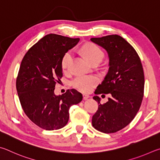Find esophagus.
Returning a JSON list of instances; mask_svg holds the SVG:
<instances>
[{"label":"esophagus","instance_id":"esophagus-1","mask_svg":"<svg viewBox=\"0 0 160 160\" xmlns=\"http://www.w3.org/2000/svg\"><path fill=\"white\" fill-rule=\"evenodd\" d=\"M90 96H88V95H86V94H83V100H87L88 98H89Z\"/></svg>","mask_w":160,"mask_h":160}]
</instances>
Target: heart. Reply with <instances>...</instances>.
Masks as SVG:
<instances>
[{
    "instance_id": "b5f03b06",
    "label": "heart",
    "mask_w": 160,
    "mask_h": 160,
    "mask_svg": "<svg viewBox=\"0 0 160 160\" xmlns=\"http://www.w3.org/2000/svg\"><path fill=\"white\" fill-rule=\"evenodd\" d=\"M81 52L88 59L92 64L99 63L104 57V52L100 48L93 43H87L80 49ZM73 54L71 50L67 51L61 60V67L64 72L69 71L72 62ZM98 83V78L93 75L78 76L72 81L73 87L82 92H89Z\"/></svg>"
}]
</instances>
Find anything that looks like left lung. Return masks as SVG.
<instances>
[{
  "instance_id": "obj_1",
  "label": "left lung",
  "mask_w": 160,
  "mask_h": 160,
  "mask_svg": "<svg viewBox=\"0 0 160 160\" xmlns=\"http://www.w3.org/2000/svg\"><path fill=\"white\" fill-rule=\"evenodd\" d=\"M91 40L104 48L110 58L109 71L95 93L111 96L103 104L98 96L93 97L99 105L92 117V125L100 132L115 133L130 124L141 107L143 69L136 50L122 36L112 34Z\"/></svg>"
}]
</instances>
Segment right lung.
<instances>
[{
	"mask_svg": "<svg viewBox=\"0 0 160 160\" xmlns=\"http://www.w3.org/2000/svg\"><path fill=\"white\" fill-rule=\"evenodd\" d=\"M78 41V38L50 33L31 47L22 59L16 79L19 101L28 118L43 129L64 127L70 107L82 100V94L73 88L62 96L54 93L62 77V58Z\"/></svg>",
	"mask_w": 160,
	"mask_h": 160,
	"instance_id": "add662e5",
	"label": "right lung"
}]
</instances>
